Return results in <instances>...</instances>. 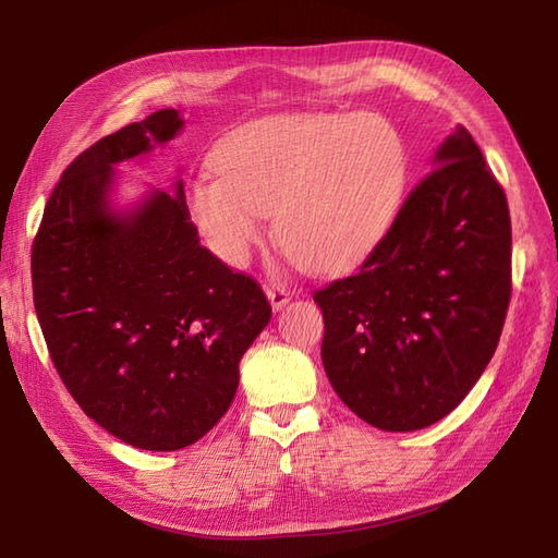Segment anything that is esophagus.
<instances>
[{
	"label": "esophagus",
	"mask_w": 558,
	"mask_h": 558,
	"mask_svg": "<svg viewBox=\"0 0 558 558\" xmlns=\"http://www.w3.org/2000/svg\"><path fill=\"white\" fill-rule=\"evenodd\" d=\"M265 293H267V300H269V305H272V310H281L286 302L291 300L289 286L281 283V281H269Z\"/></svg>",
	"instance_id": "34e87169"
}]
</instances>
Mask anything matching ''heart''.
Wrapping results in <instances>:
<instances>
[{
    "mask_svg": "<svg viewBox=\"0 0 558 558\" xmlns=\"http://www.w3.org/2000/svg\"><path fill=\"white\" fill-rule=\"evenodd\" d=\"M189 191L197 230L242 265L277 238L295 265L342 272L391 230L410 177L402 132L373 113H281L234 130Z\"/></svg>",
    "mask_w": 558,
    "mask_h": 558,
    "instance_id": "obj_1",
    "label": "heart"
}]
</instances>
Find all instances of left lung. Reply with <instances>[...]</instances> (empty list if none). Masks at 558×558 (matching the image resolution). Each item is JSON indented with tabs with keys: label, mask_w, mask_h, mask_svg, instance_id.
<instances>
[{
	"label": "left lung",
	"mask_w": 558,
	"mask_h": 558,
	"mask_svg": "<svg viewBox=\"0 0 558 558\" xmlns=\"http://www.w3.org/2000/svg\"><path fill=\"white\" fill-rule=\"evenodd\" d=\"M510 293L508 197L459 128L359 272L314 293L335 393L381 430L435 424L494 359Z\"/></svg>",
	"instance_id": "left-lung-1"
}]
</instances>
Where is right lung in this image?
Instances as JSON below:
<instances>
[{
	"label": "right lung",
	"instance_id": "1",
	"mask_svg": "<svg viewBox=\"0 0 558 558\" xmlns=\"http://www.w3.org/2000/svg\"><path fill=\"white\" fill-rule=\"evenodd\" d=\"M181 128L162 109L83 150L32 244V295L62 384L105 430L148 451L189 447L221 421L272 316L256 281L199 246L181 181L132 211L109 207L113 165Z\"/></svg>",
	"mask_w": 558,
	"mask_h": 558
}]
</instances>
